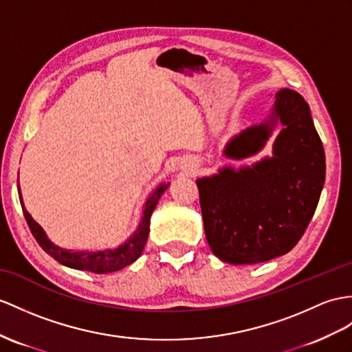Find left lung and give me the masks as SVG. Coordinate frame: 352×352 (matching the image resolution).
Listing matches in <instances>:
<instances>
[{
    "instance_id": "8db88e82",
    "label": "left lung",
    "mask_w": 352,
    "mask_h": 352,
    "mask_svg": "<svg viewBox=\"0 0 352 352\" xmlns=\"http://www.w3.org/2000/svg\"><path fill=\"white\" fill-rule=\"evenodd\" d=\"M278 124L272 155L197 179L206 239L226 263L255 264L289 252L320 201L324 148L309 106L293 89L278 91L270 115L231 137L222 153L230 160L256 155Z\"/></svg>"
}]
</instances>
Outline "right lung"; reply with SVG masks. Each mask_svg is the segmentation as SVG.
Returning a JSON list of instances; mask_svg holds the SVG:
<instances>
[{"label": "right lung", "instance_id": "add662e5", "mask_svg": "<svg viewBox=\"0 0 352 352\" xmlns=\"http://www.w3.org/2000/svg\"><path fill=\"white\" fill-rule=\"evenodd\" d=\"M170 184L161 182L155 190H153L146 201L143 203V212L139 226L134 230V233L126 239V241L116 248H110V250H101V251H79V250H67V248H61L55 245L47 234L45 233L36 221L25 209V204L22 200L19 181H18V191H19V200L22 204V210L25 219L28 222V227L31 230L32 236L36 237L38 245L43 248V251H46L52 258H55L59 264L67 265V267H72L76 270H87L92 273H111L118 272L128 264L134 263L139 258L140 254L144 250V245H146L148 236H149V224H151V217L153 209L157 208V203L160 201L161 195L164 194Z\"/></svg>", "mask_w": 352, "mask_h": 352}]
</instances>
